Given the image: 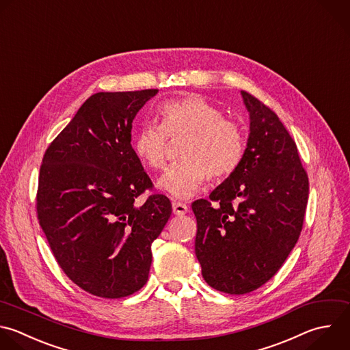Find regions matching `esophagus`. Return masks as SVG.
Listing matches in <instances>:
<instances>
[{
  "instance_id": "34e87169",
  "label": "esophagus",
  "mask_w": 350,
  "mask_h": 350,
  "mask_svg": "<svg viewBox=\"0 0 350 350\" xmlns=\"http://www.w3.org/2000/svg\"><path fill=\"white\" fill-rule=\"evenodd\" d=\"M172 211H174V213H175V215H178V216H182V215L187 213V211H189V206H187L186 204H183V202L175 201V202L172 204Z\"/></svg>"
}]
</instances>
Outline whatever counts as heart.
Listing matches in <instances>:
<instances>
[{
    "label": "heart",
    "instance_id": "heart-1",
    "mask_svg": "<svg viewBox=\"0 0 350 350\" xmlns=\"http://www.w3.org/2000/svg\"><path fill=\"white\" fill-rule=\"evenodd\" d=\"M161 124L145 122L135 131L133 146L138 159L153 170L167 164L168 137L187 138L180 149L183 161L159 180L160 189L176 198L197 194L208 175L221 179L241 165L246 150L243 127L202 97L187 96L163 104Z\"/></svg>",
    "mask_w": 350,
    "mask_h": 350
}]
</instances>
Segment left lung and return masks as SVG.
I'll return each instance as SVG.
<instances>
[{"instance_id": "1", "label": "left lung", "mask_w": 350, "mask_h": 350, "mask_svg": "<svg viewBox=\"0 0 350 350\" xmlns=\"http://www.w3.org/2000/svg\"><path fill=\"white\" fill-rule=\"evenodd\" d=\"M250 134L241 165L191 209L196 256L205 282L246 294L283 265L302 230L309 180L294 139L273 111L241 92Z\"/></svg>"}]
</instances>
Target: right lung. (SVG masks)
I'll return each instance as SVG.
<instances>
[{"instance_id":"1","label":"right lung","mask_w":350,"mask_h":350,"mask_svg":"<svg viewBox=\"0 0 350 350\" xmlns=\"http://www.w3.org/2000/svg\"><path fill=\"white\" fill-rule=\"evenodd\" d=\"M157 89L96 93L46 149L37 216L56 261L85 291L134 294L148 282L152 243L171 213L131 146L133 120Z\"/></svg>"}]
</instances>
